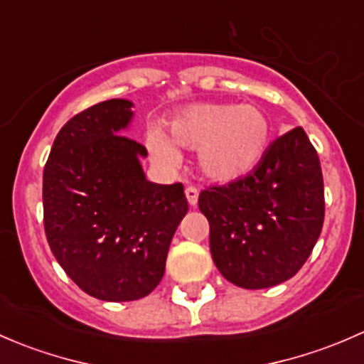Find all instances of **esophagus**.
Instances as JSON below:
<instances>
[{
	"instance_id": "1",
	"label": "esophagus",
	"mask_w": 364,
	"mask_h": 364,
	"mask_svg": "<svg viewBox=\"0 0 364 364\" xmlns=\"http://www.w3.org/2000/svg\"><path fill=\"white\" fill-rule=\"evenodd\" d=\"M186 193V200H188L190 205H197V200H199V190L196 188V186H188V188L185 190Z\"/></svg>"
}]
</instances>
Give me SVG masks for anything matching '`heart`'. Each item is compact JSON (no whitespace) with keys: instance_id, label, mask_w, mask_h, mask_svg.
Here are the masks:
<instances>
[{"instance_id":"b5f03b06","label":"heart","mask_w":364,"mask_h":364,"mask_svg":"<svg viewBox=\"0 0 364 364\" xmlns=\"http://www.w3.org/2000/svg\"><path fill=\"white\" fill-rule=\"evenodd\" d=\"M168 141L160 132L148 137L153 159L165 167L179 164L178 149H196L200 172L215 183H232L255 171L273 141L269 116L255 105L203 102L183 107L167 123Z\"/></svg>"}]
</instances>
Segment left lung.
I'll list each match as a JSON object with an SVG mask.
<instances>
[{
	"mask_svg": "<svg viewBox=\"0 0 364 364\" xmlns=\"http://www.w3.org/2000/svg\"><path fill=\"white\" fill-rule=\"evenodd\" d=\"M199 209L215 266L230 284L267 289L294 277L324 223L321 161L303 128L278 137L247 178L203 190Z\"/></svg>",
	"mask_w": 364,
	"mask_h": 364,
	"instance_id": "1",
	"label": "left lung"
}]
</instances>
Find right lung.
<instances>
[{
    "label": "right lung",
    "instance_id": "1",
    "mask_svg": "<svg viewBox=\"0 0 364 364\" xmlns=\"http://www.w3.org/2000/svg\"><path fill=\"white\" fill-rule=\"evenodd\" d=\"M124 98L79 112L54 139L43 168V227L65 273L102 301H135L160 284L172 236L188 211L181 183L146 179L142 144L121 135Z\"/></svg>",
    "mask_w": 364,
    "mask_h": 364
}]
</instances>
